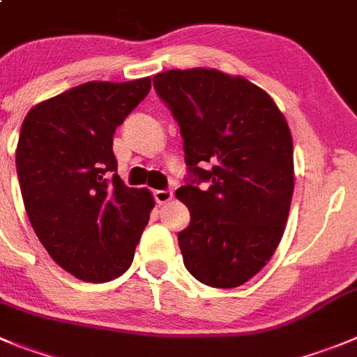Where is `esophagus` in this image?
Returning <instances> with one entry per match:
<instances>
[{"instance_id":"34e87169","label":"esophagus","mask_w":357,"mask_h":357,"mask_svg":"<svg viewBox=\"0 0 357 357\" xmlns=\"http://www.w3.org/2000/svg\"><path fill=\"white\" fill-rule=\"evenodd\" d=\"M154 198L158 205H166L173 199V191H154Z\"/></svg>"}]
</instances>
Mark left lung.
<instances>
[{"label":"left lung","mask_w":357,"mask_h":357,"mask_svg":"<svg viewBox=\"0 0 357 357\" xmlns=\"http://www.w3.org/2000/svg\"><path fill=\"white\" fill-rule=\"evenodd\" d=\"M154 87L181 126L196 176L175 192L191 212L178 233L185 268L210 287L242 286L263 270L286 229L294 191L286 117L266 91L213 68L162 71Z\"/></svg>","instance_id":"8db88e82"}]
</instances>
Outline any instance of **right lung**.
<instances>
[{
	"instance_id": "right-lung-1",
	"label": "right lung",
	"mask_w": 357,
	"mask_h": 357,
	"mask_svg": "<svg viewBox=\"0 0 357 357\" xmlns=\"http://www.w3.org/2000/svg\"><path fill=\"white\" fill-rule=\"evenodd\" d=\"M149 91L151 77L93 80L35 105L20 126L15 165L29 222L49 256L84 282L131 266L154 208L149 189L115 173L112 151L117 126Z\"/></svg>"
}]
</instances>
